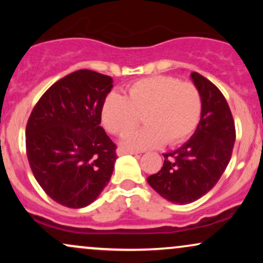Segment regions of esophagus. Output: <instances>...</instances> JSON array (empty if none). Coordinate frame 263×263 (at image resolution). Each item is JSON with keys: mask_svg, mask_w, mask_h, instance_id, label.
<instances>
[{"mask_svg": "<svg viewBox=\"0 0 263 263\" xmlns=\"http://www.w3.org/2000/svg\"><path fill=\"white\" fill-rule=\"evenodd\" d=\"M116 153H117V156H125V155H137L138 152H136V151L122 148V147H119L116 151Z\"/></svg>", "mask_w": 263, "mask_h": 263, "instance_id": "34e87169", "label": "esophagus"}]
</instances>
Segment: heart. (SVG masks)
Here are the masks:
<instances>
[{
    "label": "heart",
    "mask_w": 263,
    "mask_h": 263,
    "mask_svg": "<svg viewBox=\"0 0 263 263\" xmlns=\"http://www.w3.org/2000/svg\"><path fill=\"white\" fill-rule=\"evenodd\" d=\"M146 126L131 129L122 137L128 149H147L163 142L185 140L197 128L201 115L200 93L194 84L172 77H151L128 87L127 95L110 93L101 108V120L108 132L121 135L140 121Z\"/></svg>",
    "instance_id": "heart-1"
}]
</instances>
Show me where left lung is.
<instances>
[{
	"label": "left lung",
	"instance_id": "obj_1",
	"mask_svg": "<svg viewBox=\"0 0 263 263\" xmlns=\"http://www.w3.org/2000/svg\"><path fill=\"white\" fill-rule=\"evenodd\" d=\"M201 99V115L190 140L164 153L158 173L147 178L153 189L174 204H189L210 192L231 159L236 132L221 91L206 78L190 74Z\"/></svg>",
	"mask_w": 263,
	"mask_h": 263
}]
</instances>
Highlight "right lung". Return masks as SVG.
Masks as SVG:
<instances>
[{
    "label": "right lung",
    "mask_w": 263,
    "mask_h": 263,
    "mask_svg": "<svg viewBox=\"0 0 263 263\" xmlns=\"http://www.w3.org/2000/svg\"><path fill=\"white\" fill-rule=\"evenodd\" d=\"M112 83L87 69L74 71L53 84L29 116V165L42 189L63 206L93 203L112 176L116 144L100 126Z\"/></svg>",
    "instance_id": "right-lung-1"
}]
</instances>
